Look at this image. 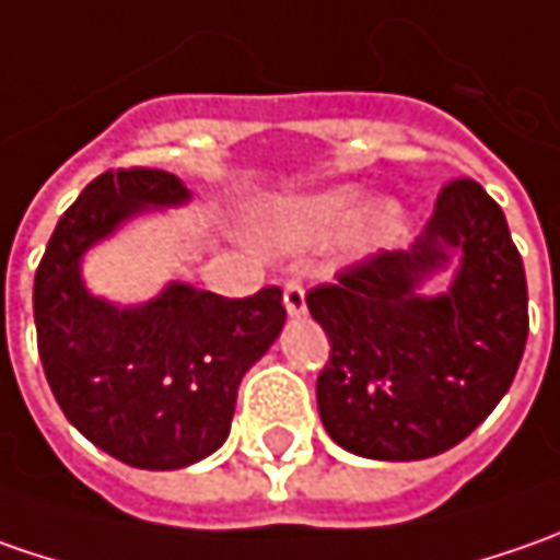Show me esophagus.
<instances>
[{
	"mask_svg": "<svg viewBox=\"0 0 560 560\" xmlns=\"http://www.w3.org/2000/svg\"><path fill=\"white\" fill-rule=\"evenodd\" d=\"M283 305H287V312L295 314V317L305 314V308H308V305H305V287H302L299 280H290V283L283 287Z\"/></svg>",
	"mask_w": 560,
	"mask_h": 560,
	"instance_id": "esophagus-1",
	"label": "esophagus"
}]
</instances>
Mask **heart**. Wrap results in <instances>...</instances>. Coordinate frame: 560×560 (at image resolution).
I'll return each instance as SVG.
<instances>
[{"mask_svg": "<svg viewBox=\"0 0 560 560\" xmlns=\"http://www.w3.org/2000/svg\"><path fill=\"white\" fill-rule=\"evenodd\" d=\"M355 208V192L352 189H336L330 196H320L314 202L302 205L295 221L287 230V240L290 243H302V240H314V236H324L330 233L334 226H339Z\"/></svg>", "mask_w": 560, "mask_h": 560, "instance_id": "b5f03b06", "label": "heart"}]
</instances>
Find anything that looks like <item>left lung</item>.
Wrapping results in <instances>:
<instances>
[{
	"label": "left lung",
	"instance_id": "1",
	"mask_svg": "<svg viewBox=\"0 0 560 560\" xmlns=\"http://www.w3.org/2000/svg\"><path fill=\"white\" fill-rule=\"evenodd\" d=\"M463 261L448 293L419 283ZM308 312L330 339L317 411L346 452L418 462L458 445L502 401L527 346V277L505 211L470 177L442 186L408 252H376L314 287Z\"/></svg>",
	"mask_w": 560,
	"mask_h": 560
}]
</instances>
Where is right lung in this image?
<instances>
[{
	"instance_id": "1",
	"label": "right lung",
	"mask_w": 560,
	"mask_h": 560,
	"mask_svg": "<svg viewBox=\"0 0 560 560\" xmlns=\"http://www.w3.org/2000/svg\"><path fill=\"white\" fill-rule=\"evenodd\" d=\"M189 199L174 174H98L55 226L33 280L39 361L55 401L86 440L142 470H177L221 448L248 368L283 330V290L246 299L171 283L137 308L90 295L80 258L145 208Z\"/></svg>"
}]
</instances>
